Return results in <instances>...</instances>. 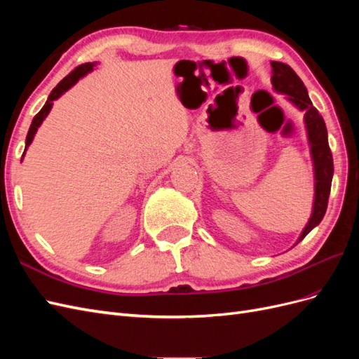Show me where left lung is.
I'll use <instances>...</instances> for the list:
<instances>
[{
    "mask_svg": "<svg viewBox=\"0 0 359 359\" xmlns=\"http://www.w3.org/2000/svg\"><path fill=\"white\" fill-rule=\"evenodd\" d=\"M271 67H273L271 82H273L274 90L277 93L286 94L287 100L295 104L299 111L306 112V115H304V121H306L307 127L310 153L314 166V203L310 220L307 226L304 227L301 236L298 238L299 243L307 236V233L313 227H316L322 222L325 212H327L331 181L334 175V163L328 145L327 126H325V121L319 111L313 106L307 94V88L304 86V82L299 79V76L292 70V67L285 62L271 61Z\"/></svg>",
    "mask_w": 359,
    "mask_h": 359,
    "instance_id": "obj_1",
    "label": "left lung"
}]
</instances>
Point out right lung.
I'll list each match as a JSON object with an SVG mask.
<instances>
[{
	"instance_id": "right-lung-1",
	"label": "right lung",
	"mask_w": 359,
	"mask_h": 359,
	"mask_svg": "<svg viewBox=\"0 0 359 359\" xmlns=\"http://www.w3.org/2000/svg\"><path fill=\"white\" fill-rule=\"evenodd\" d=\"M94 66H95L94 62H85V64H82V66L76 67L73 72H70V73L66 76V78H64V79L55 86V88L52 90V93H50L49 97H48V102L45 103V106L41 107V111L34 116V119H32V123H31V126H29L28 135H27V140H25V151H27V148L29 147V144L32 142V139H34V135H36V132H37V128L40 127V124L43 123V119H45V118L48 116V114L50 112L53 100H57L58 97H61L67 90H70L72 86L82 78V76H85L86 73L91 72ZM25 151H24L22 157L25 156Z\"/></svg>"
}]
</instances>
